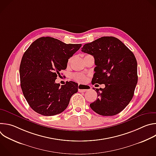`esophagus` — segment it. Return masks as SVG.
<instances>
[{
	"mask_svg": "<svg viewBox=\"0 0 156 156\" xmlns=\"http://www.w3.org/2000/svg\"><path fill=\"white\" fill-rule=\"evenodd\" d=\"M78 87V91L80 93L88 91L89 90H90L91 89L90 86L86 85V84H79Z\"/></svg>",
	"mask_w": 156,
	"mask_h": 156,
	"instance_id": "34e87169",
	"label": "esophagus"
}]
</instances>
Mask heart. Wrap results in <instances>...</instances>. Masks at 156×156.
<instances>
[{"mask_svg":"<svg viewBox=\"0 0 156 156\" xmlns=\"http://www.w3.org/2000/svg\"><path fill=\"white\" fill-rule=\"evenodd\" d=\"M72 78L77 82H83L86 80V77L84 75L80 73H75L72 75Z\"/></svg>","mask_w":156,"mask_h":156,"instance_id":"obj_1","label":"heart"}]
</instances>
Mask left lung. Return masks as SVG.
Masks as SVG:
<instances>
[{
    "label": "left lung",
    "mask_w": 156,
    "mask_h": 156,
    "mask_svg": "<svg viewBox=\"0 0 156 156\" xmlns=\"http://www.w3.org/2000/svg\"><path fill=\"white\" fill-rule=\"evenodd\" d=\"M81 49L94 58L96 66L93 84H105L104 88L95 90L98 98L90 107L101 115H117L128 105L134 94L138 82L135 55L112 36L101 37L84 44Z\"/></svg>",
    "instance_id": "obj_1"
}]
</instances>
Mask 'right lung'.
<instances>
[{
  "label": "right lung",
  "instance_id": "right-lung-1",
  "mask_svg": "<svg viewBox=\"0 0 156 156\" xmlns=\"http://www.w3.org/2000/svg\"><path fill=\"white\" fill-rule=\"evenodd\" d=\"M81 47V44H67L51 37H42L24 53L20 66L21 87L36 112L52 116L67 107L72 96L78 91V84L70 81L60 87L55 81Z\"/></svg>",
  "mask_w": 156,
  "mask_h": 156
}]
</instances>
